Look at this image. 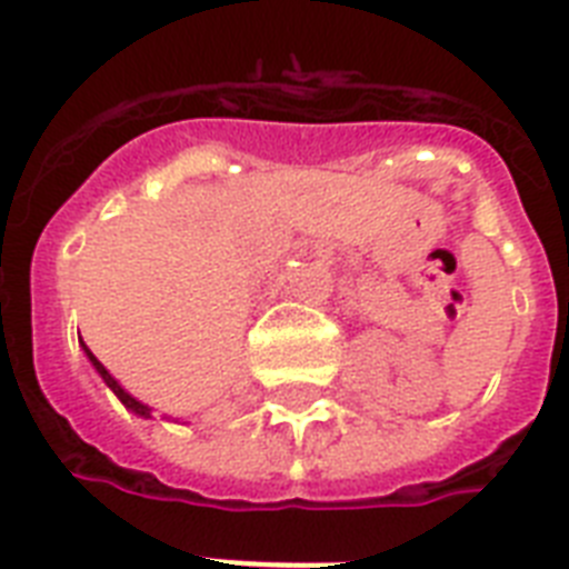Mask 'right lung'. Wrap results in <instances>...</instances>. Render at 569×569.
Masks as SVG:
<instances>
[{
  "label": "right lung",
  "instance_id": "add662e5",
  "mask_svg": "<svg viewBox=\"0 0 569 569\" xmlns=\"http://www.w3.org/2000/svg\"><path fill=\"white\" fill-rule=\"evenodd\" d=\"M81 348H84V353H87V359H90V362H92V368H96V371H99V377H101V380H104V386H108V389L113 391V395H117L119 400H122V406H124V409H128V412H133V415H140V418H151V409H149V406H146V403H140V400H137V397H133V395H128V391H124L122 386H119V382L113 380V377H110V371H108V368H104V365H101L99 359L92 357V353H90V348H87L84 341H81Z\"/></svg>",
  "mask_w": 569,
  "mask_h": 569
}]
</instances>
